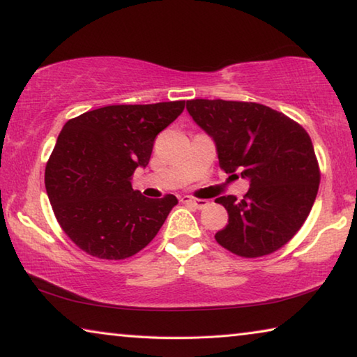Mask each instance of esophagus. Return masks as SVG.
Returning <instances> with one entry per match:
<instances>
[{
    "label": "esophagus",
    "mask_w": 357,
    "mask_h": 357,
    "mask_svg": "<svg viewBox=\"0 0 357 357\" xmlns=\"http://www.w3.org/2000/svg\"><path fill=\"white\" fill-rule=\"evenodd\" d=\"M181 202L185 203V204H190V206L197 208V209H203L208 206V200H202V198H193L190 195H184L181 198Z\"/></svg>",
    "instance_id": "34e87169"
}]
</instances>
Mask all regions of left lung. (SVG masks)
Returning <instances> with one entry per match:
<instances>
[{
    "mask_svg": "<svg viewBox=\"0 0 357 357\" xmlns=\"http://www.w3.org/2000/svg\"><path fill=\"white\" fill-rule=\"evenodd\" d=\"M187 112L213 138L220 167L249 181L243 200L219 197L228 225L215 241L239 257L269 255L285 245L315 203L319 170L312 140L298 123L255 102L187 100Z\"/></svg>",
    "mask_w": 357,
    "mask_h": 357,
    "instance_id": "obj_1",
    "label": "left lung"
}]
</instances>
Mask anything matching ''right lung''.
<instances>
[{
    "mask_svg": "<svg viewBox=\"0 0 357 357\" xmlns=\"http://www.w3.org/2000/svg\"><path fill=\"white\" fill-rule=\"evenodd\" d=\"M184 110V100L108 105L69 119L45 167V189L64 233L89 255L124 259L144 249L178 198L132 189L154 138Z\"/></svg>",
    "mask_w": 357,
    "mask_h": 357,
    "instance_id": "add662e5",
    "label": "right lung"
}]
</instances>
